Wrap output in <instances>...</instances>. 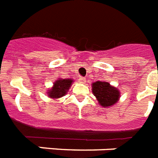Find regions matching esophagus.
Returning a JSON list of instances; mask_svg holds the SVG:
<instances>
[{
	"label": "esophagus",
	"instance_id": "esophagus-1",
	"mask_svg": "<svg viewBox=\"0 0 158 158\" xmlns=\"http://www.w3.org/2000/svg\"><path fill=\"white\" fill-rule=\"evenodd\" d=\"M85 80H86V78L83 77H81L79 78V81H80L81 83H85V81H85Z\"/></svg>",
	"mask_w": 158,
	"mask_h": 158
}]
</instances>
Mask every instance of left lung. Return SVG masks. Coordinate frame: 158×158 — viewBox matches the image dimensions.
<instances>
[{
    "mask_svg": "<svg viewBox=\"0 0 158 158\" xmlns=\"http://www.w3.org/2000/svg\"><path fill=\"white\" fill-rule=\"evenodd\" d=\"M92 91L103 107L112 106L117 103L120 97L119 90L111 86L106 81H96L92 84Z\"/></svg>",
    "mask_w": 158,
    "mask_h": 158,
    "instance_id": "left-lung-1",
    "label": "left lung"
}]
</instances>
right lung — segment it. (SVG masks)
Here are the masks:
<instances>
[{"instance_id": "1", "label": "right lung", "mask_w": 158, "mask_h": 158, "mask_svg": "<svg viewBox=\"0 0 158 158\" xmlns=\"http://www.w3.org/2000/svg\"><path fill=\"white\" fill-rule=\"evenodd\" d=\"M73 80L71 79H59L57 80L54 84L52 89H50V91L48 92V95L50 98L53 99H57L65 95L69 89V87L71 86Z\"/></svg>"}]
</instances>
